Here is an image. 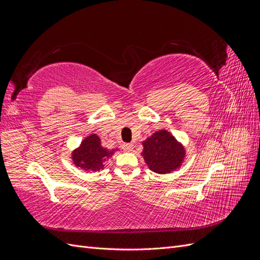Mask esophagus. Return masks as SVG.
Instances as JSON below:
<instances>
[{
	"label": "esophagus",
	"mask_w": 260,
	"mask_h": 260,
	"mask_svg": "<svg viewBox=\"0 0 260 260\" xmlns=\"http://www.w3.org/2000/svg\"><path fill=\"white\" fill-rule=\"evenodd\" d=\"M123 149H124V151H127V152H131L132 149H133V145H132L131 143L124 144V145H123Z\"/></svg>",
	"instance_id": "34e87169"
}]
</instances>
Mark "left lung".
<instances>
[{"mask_svg": "<svg viewBox=\"0 0 260 260\" xmlns=\"http://www.w3.org/2000/svg\"><path fill=\"white\" fill-rule=\"evenodd\" d=\"M142 156L148 168L156 174H170L182 164L185 149L167 130H159L147 138Z\"/></svg>", "mask_w": 260, "mask_h": 260, "instance_id": "8db88e82", "label": "left lung"}]
</instances>
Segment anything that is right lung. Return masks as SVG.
I'll return each instance as SVG.
<instances>
[{
    "label": "right lung",
    "instance_id": "add662e5",
    "mask_svg": "<svg viewBox=\"0 0 260 260\" xmlns=\"http://www.w3.org/2000/svg\"><path fill=\"white\" fill-rule=\"evenodd\" d=\"M118 148L107 149L101 143V139L96 135L86 137L73 152L72 158L77 167L84 170L100 171L104 168L107 158L112 157Z\"/></svg>",
    "mask_w": 260,
    "mask_h": 260
}]
</instances>
